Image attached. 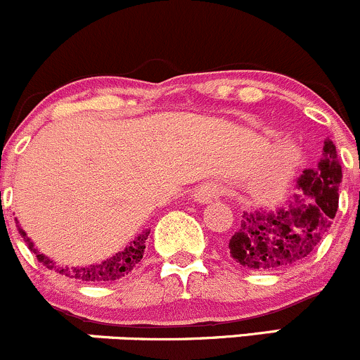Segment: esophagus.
<instances>
[{"mask_svg":"<svg viewBox=\"0 0 360 360\" xmlns=\"http://www.w3.org/2000/svg\"><path fill=\"white\" fill-rule=\"evenodd\" d=\"M222 195V188L215 183H205L201 186L196 188L195 191V200L198 203H210L212 200H217Z\"/></svg>","mask_w":360,"mask_h":360,"instance_id":"esophagus-1","label":"esophagus"}]
</instances>
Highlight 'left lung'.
<instances>
[{
    "label": "left lung",
    "instance_id": "left-lung-1",
    "mask_svg": "<svg viewBox=\"0 0 360 360\" xmlns=\"http://www.w3.org/2000/svg\"><path fill=\"white\" fill-rule=\"evenodd\" d=\"M342 165L333 141L326 140L314 169L302 171L299 195L276 210L243 212L229 240V255L243 268L275 271L309 258L326 236L338 208Z\"/></svg>",
    "mask_w": 360,
    "mask_h": 360
}]
</instances>
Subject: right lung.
<instances>
[{"label":"right lung","instance_id":"1","mask_svg":"<svg viewBox=\"0 0 360 360\" xmlns=\"http://www.w3.org/2000/svg\"><path fill=\"white\" fill-rule=\"evenodd\" d=\"M18 224V222H17ZM20 236H22L23 240L27 243L29 250L37 256V259L42 264H46L49 270H56L58 274L70 276V278H77L82 280V282H96V283H104V282H114V280L121 278V276L128 275L133 268L140 263V259L143 258V252H145V243H147L150 231L141 232L138 238H135L124 250L116 252L114 256L110 258L104 259V262L96 263V264H90V266H73V268H61L56 266L49 258H46L44 255H41L37 250L34 248V243L27 238V234L23 232V229L18 227Z\"/></svg>","mask_w":360,"mask_h":360}]
</instances>
